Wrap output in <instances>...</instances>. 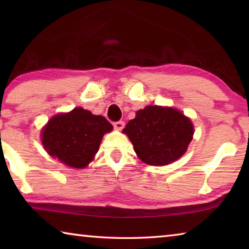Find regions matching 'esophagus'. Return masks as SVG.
Wrapping results in <instances>:
<instances>
[{"mask_svg": "<svg viewBox=\"0 0 249 249\" xmlns=\"http://www.w3.org/2000/svg\"><path fill=\"white\" fill-rule=\"evenodd\" d=\"M113 125H114V127L116 128V129H119V130H121L122 128L124 127V125H125V123L123 121H117V122H114V123H113Z\"/></svg>", "mask_w": 249, "mask_h": 249, "instance_id": "obj_1", "label": "esophagus"}]
</instances>
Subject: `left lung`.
<instances>
[{"instance_id":"1","label":"left lung","mask_w":249,"mask_h":249,"mask_svg":"<svg viewBox=\"0 0 249 249\" xmlns=\"http://www.w3.org/2000/svg\"><path fill=\"white\" fill-rule=\"evenodd\" d=\"M193 124L179 109L148 105L136 112L123 133L138 158L151 166H166L179 159L193 137Z\"/></svg>"}]
</instances>
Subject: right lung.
I'll list each match as a JSON object with an SVG mask.
<instances>
[{"label": "right lung", "instance_id": "obj_1", "mask_svg": "<svg viewBox=\"0 0 249 249\" xmlns=\"http://www.w3.org/2000/svg\"><path fill=\"white\" fill-rule=\"evenodd\" d=\"M113 125L104 116L82 107L53 116L41 130L46 151L66 166L83 169L98 153L105 133Z\"/></svg>", "mask_w": 249, "mask_h": 249}]
</instances>
